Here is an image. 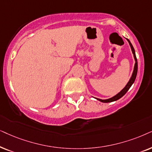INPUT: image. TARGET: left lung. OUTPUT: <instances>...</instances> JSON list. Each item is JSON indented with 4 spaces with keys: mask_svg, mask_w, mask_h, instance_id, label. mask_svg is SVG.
<instances>
[{
    "mask_svg": "<svg viewBox=\"0 0 152 152\" xmlns=\"http://www.w3.org/2000/svg\"><path fill=\"white\" fill-rule=\"evenodd\" d=\"M127 41H128L129 45L131 46V51H132L133 54V58H134V60H135V64H134V68H133V73H132V75H131L130 79H129V82L127 83V84L126 85V86L124 87V88L122 89V90L120 91V92L117 93L116 95H115L114 96L111 97V98H109V99H99V98H96V97H94V98L96 99L99 100V102H103V103H109V102H115V101H117L119 99H120L121 97H122L124 95L126 94L127 92V91L129 90V88H131V86L133 84V83H134L135 80V78H136V76H137V58H136V56H135V49L134 48H133V46L132 45V44L131 43V42L129 41V39H126Z\"/></svg>",
    "mask_w": 152,
    "mask_h": 152,
    "instance_id": "8db88e82",
    "label": "left lung"
}]
</instances>
